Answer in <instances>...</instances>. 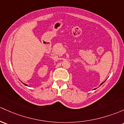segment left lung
<instances>
[{
	"instance_id": "obj_1",
	"label": "left lung",
	"mask_w": 124,
	"mask_h": 124,
	"mask_svg": "<svg viewBox=\"0 0 124 124\" xmlns=\"http://www.w3.org/2000/svg\"><path fill=\"white\" fill-rule=\"evenodd\" d=\"M104 82H105V81H104ZM104 82H103V83H104ZM103 83H101V84H100V85H101V84H103Z\"/></svg>"
}]
</instances>
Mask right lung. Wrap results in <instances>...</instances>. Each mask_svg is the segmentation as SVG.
<instances>
[{
	"instance_id": "obj_1",
	"label": "right lung",
	"mask_w": 124,
	"mask_h": 124,
	"mask_svg": "<svg viewBox=\"0 0 124 124\" xmlns=\"http://www.w3.org/2000/svg\"><path fill=\"white\" fill-rule=\"evenodd\" d=\"M25 84V85H27V86H28V85H27V84Z\"/></svg>"
}]
</instances>
